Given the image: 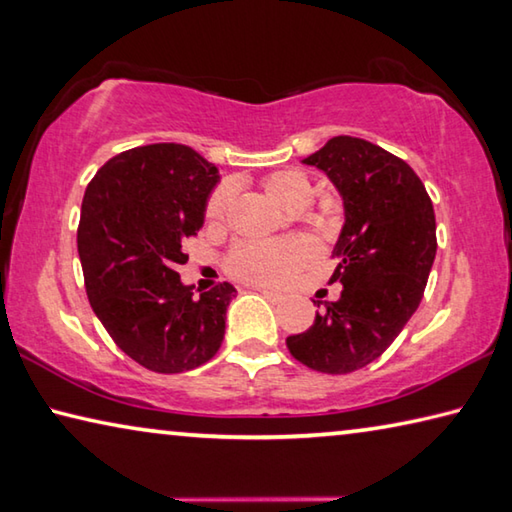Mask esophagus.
I'll list each match as a JSON object with an SVG mask.
<instances>
[{
  "label": "esophagus",
  "instance_id": "esophagus-1",
  "mask_svg": "<svg viewBox=\"0 0 512 512\" xmlns=\"http://www.w3.org/2000/svg\"><path fill=\"white\" fill-rule=\"evenodd\" d=\"M262 294L266 296V298H269L271 300V303H282V300H285V296H282V294H278V291H262Z\"/></svg>",
  "mask_w": 512,
  "mask_h": 512
}]
</instances>
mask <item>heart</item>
<instances>
[{
	"label": "heart",
	"mask_w": 512,
	"mask_h": 512,
	"mask_svg": "<svg viewBox=\"0 0 512 512\" xmlns=\"http://www.w3.org/2000/svg\"><path fill=\"white\" fill-rule=\"evenodd\" d=\"M264 189L273 200L289 209L305 207L312 198V180L300 170H275L264 177ZM232 186L218 184L207 198V223H221L232 205ZM316 246L307 237L285 241H239L225 257V269L232 278L255 287H278L300 266L312 262Z\"/></svg>",
	"instance_id": "obj_1"
}]
</instances>
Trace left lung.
Returning a JSON list of instances; mask_svg holds the SVG:
<instances>
[{
  "instance_id": "obj_1",
  "label": "left lung",
  "mask_w": 512,
  "mask_h": 512,
  "mask_svg": "<svg viewBox=\"0 0 512 512\" xmlns=\"http://www.w3.org/2000/svg\"><path fill=\"white\" fill-rule=\"evenodd\" d=\"M305 164L344 198L330 278L344 289L287 348L305 367L342 376L380 358L417 312L437 250L435 212L415 170L376 143L335 136Z\"/></svg>"
}]
</instances>
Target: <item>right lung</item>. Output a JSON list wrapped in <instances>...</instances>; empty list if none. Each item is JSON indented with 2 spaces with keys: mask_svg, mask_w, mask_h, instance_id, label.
I'll return each mask as SVG.
<instances>
[{
  "mask_svg": "<svg viewBox=\"0 0 512 512\" xmlns=\"http://www.w3.org/2000/svg\"><path fill=\"white\" fill-rule=\"evenodd\" d=\"M216 182V166L189 145L152 143L116 154L86 186L77 227L86 296L120 351L150 371H191L221 348L237 289L223 282L196 298L177 273Z\"/></svg>",
  "mask_w": 512,
  "mask_h": 512,
  "instance_id": "obj_1",
  "label": "right lung"
}]
</instances>
